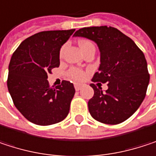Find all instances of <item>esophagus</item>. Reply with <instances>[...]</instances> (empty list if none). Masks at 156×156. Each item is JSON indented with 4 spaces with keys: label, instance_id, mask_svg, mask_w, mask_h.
Masks as SVG:
<instances>
[{
    "label": "esophagus",
    "instance_id": "34e87169",
    "mask_svg": "<svg viewBox=\"0 0 156 156\" xmlns=\"http://www.w3.org/2000/svg\"><path fill=\"white\" fill-rule=\"evenodd\" d=\"M74 87H75V89L78 91V90H80L81 89V87H82V85L81 84H75L74 85Z\"/></svg>",
    "mask_w": 156,
    "mask_h": 156
}]
</instances>
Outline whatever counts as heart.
Instances as JSON below:
<instances>
[{"label":"heart","instance_id":"1","mask_svg":"<svg viewBox=\"0 0 156 156\" xmlns=\"http://www.w3.org/2000/svg\"><path fill=\"white\" fill-rule=\"evenodd\" d=\"M91 45H93V43L90 42V41H82L79 42V47H80L82 51L85 48H87L91 46ZM64 49H65V48H61V49L59 51L60 57H62V55L64 53ZM68 76H69V78L73 79V80H81V79H83V78H84V72L81 69H78V68H71L68 71Z\"/></svg>","mask_w":156,"mask_h":156}]
</instances>
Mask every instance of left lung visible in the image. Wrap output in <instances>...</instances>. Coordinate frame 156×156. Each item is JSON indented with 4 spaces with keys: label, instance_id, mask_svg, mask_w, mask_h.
Segmentation results:
<instances>
[{
    "label": "left lung",
    "instance_id": "left-lung-1",
    "mask_svg": "<svg viewBox=\"0 0 156 156\" xmlns=\"http://www.w3.org/2000/svg\"><path fill=\"white\" fill-rule=\"evenodd\" d=\"M74 36L87 38L98 44L101 63L92 81L107 83L109 87L103 92L101 88L90 84L94 89V96L88 101L91 116L108 125L126 121L140 107L149 84L150 75L143 51L129 37L113 27L82 28Z\"/></svg>",
    "mask_w": 156,
    "mask_h": 156
}]
</instances>
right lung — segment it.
I'll list each match as a JSON object with an SVG mask.
<instances>
[{"instance_id": "obj_1", "label": "right lung", "mask_w": 156, "mask_h": 156, "mask_svg": "<svg viewBox=\"0 0 156 156\" xmlns=\"http://www.w3.org/2000/svg\"><path fill=\"white\" fill-rule=\"evenodd\" d=\"M75 30L36 33L17 48L9 65L7 86L13 104L30 122L49 126L64 120L75 95L72 83L50 87L48 74L59 67V50Z\"/></svg>"}]
</instances>
